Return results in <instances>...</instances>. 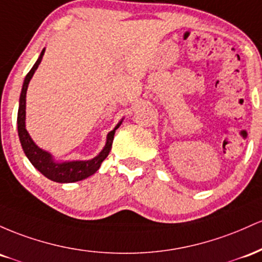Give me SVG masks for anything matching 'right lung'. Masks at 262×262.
I'll use <instances>...</instances> for the list:
<instances>
[{
  "instance_id": "add662e5",
  "label": "right lung",
  "mask_w": 262,
  "mask_h": 262,
  "mask_svg": "<svg viewBox=\"0 0 262 262\" xmlns=\"http://www.w3.org/2000/svg\"><path fill=\"white\" fill-rule=\"evenodd\" d=\"M44 52H46V48L40 52V55L38 57L33 68L26 75L25 81H23L22 85V92H20L19 96L18 115H17V126H18L20 146H22L23 152L27 156L29 162L33 164L34 168L39 170L44 177L51 179L53 182H57V183H73V182L83 181V179L93 176L100 168L102 161L110 154V149L114 141V135H115V131L122 123L123 119L120 120L113 131L108 132L104 148L101 149V152L98 156H95L92 160L57 161L54 160V157L48 151H44L40 147H38L34 143V141L32 140V137L29 136L28 131L26 130V95H27L29 81H31L32 76H33L34 72H36L38 66L40 64V61H42Z\"/></svg>"
}]
</instances>
